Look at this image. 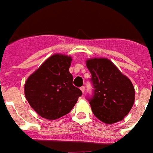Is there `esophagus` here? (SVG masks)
I'll return each instance as SVG.
<instances>
[{"instance_id":"34e87169","label":"esophagus","mask_w":153,"mask_h":153,"mask_svg":"<svg viewBox=\"0 0 153 153\" xmlns=\"http://www.w3.org/2000/svg\"><path fill=\"white\" fill-rule=\"evenodd\" d=\"M80 89H81V91L82 92L83 94H84V92H85V87H84V86H82V87H81V88H80Z\"/></svg>"}]
</instances>
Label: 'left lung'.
<instances>
[{
  "label": "left lung",
  "instance_id": "1",
  "mask_svg": "<svg viewBox=\"0 0 153 153\" xmlns=\"http://www.w3.org/2000/svg\"><path fill=\"white\" fill-rule=\"evenodd\" d=\"M86 66L92 74L94 96L89 101L92 111L105 124L122 120L134 102V88L131 80L107 58H90Z\"/></svg>",
  "mask_w": 153,
  "mask_h": 153
}]
</instances>
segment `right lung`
Masks as SVG:
<instances>
[{
    "label": "right lung",
    "instance_id": "right-lung-1",
    "mask_svg": "<svg viewBox=\"0 0 153 153\" xmlns=\"http://www.w3.org/2000/svg\"><path fill=\"white\" fill-rule=\"evenodd\" d=\"M71 57L55 53L47 58L25 82V96L31 107L42 117L56 120L70 112L82 95L73 85L69 72Z\"/></svg>",
    "mask_w": 153,
    "mask_h": 153
}]
</instances>
